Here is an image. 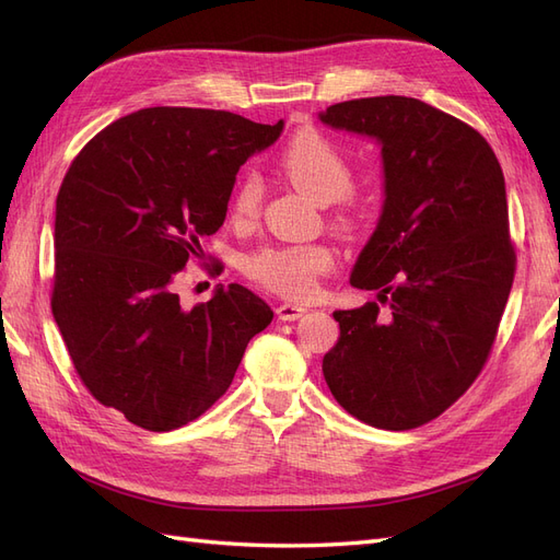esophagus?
Listing matches in <instances>:
<instances>
[{
  "label": "esophagus",
  "mask_w": 560,
  "mask_h": 560,
  "mask_svg": "<svg viewBox=\"0 0 560 560\" xmlns=\"http://www.w3.org/2000/svg\"><path fill=\"white\" fill-rule=\"evenodd\" d=\"M278 317L284 319V322H294L299 317H303L308 313V306H301V303H280V306L276 308Z\"/></svg>",
  "instance_id": "34e87169"
}]
</instances>
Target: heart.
<instances>
[{
  "label": "heart",
  "instance_id": "1",
  "mask_svg": "<svg viewBox=\"0 0 560 560\" xmlns=\"http://www.w3.org/2000/svg\"><path fill=\"white\" fill-rule=\"evenodd\" d=\"M280 165L284 175L317 206L346 202L352 189L350 163L319 132H301L284 147ZM261 177L247 171L231 196V219L249 224L261 206ZM338 222H348L346 210H338ZM334 266V254L322 245H273L252 252L245 259V273L268 290L292 299H306L317 290V278Z\"/></svg>",
  "mask_w": 560,
  "mask_h": 560
}]
</instances>
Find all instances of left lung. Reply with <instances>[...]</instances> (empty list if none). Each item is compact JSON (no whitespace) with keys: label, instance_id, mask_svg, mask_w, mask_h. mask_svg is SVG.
Wrapping results in <instances>:
<instances>
[{"label":"left lung","instance_id":"8db88e82","mask_svg":"<svg viewBox=\"0 0 560 560\" xmlns=\"http://www.w3.org/2000/svg\"><path fill=\"white\" fill-rule=\"evenodd\" d=\"M319 121L376 140L383 210L350 284L376 303L336 311L322 360L334 399L381 430L425 425L479 376L514 282L502 167L481 135L404 95L360 97Z\"/></svg>","mask_w":560,"mask_h":560}]
</instances>
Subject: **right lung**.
Instances as JSON below:
<instances>
[{"label": "right lung", "mask_w": 560, "mask_h": 560, "mask_svg": "<svg viewBox=\"0 0 560 560\" xmlns=\"http://www.w3.org/2000/svg\"><path fill=\"white\" fill-rule=\"evenodd\" d=\"M282 128L149 107L100 130L67 171L50 308L83 385L132 425L171 432L206 413L273 319L235 282L186 311L175 280L224 224L241 165Z\"/></svg>", "instance_id": "obj_1"}]
</instances>
